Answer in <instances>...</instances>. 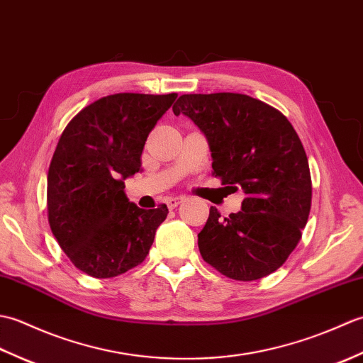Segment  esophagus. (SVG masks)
I'll return each mask as SVG.
<instances>
[{
	"instance_id": "34e87169",
	"label": "esophagus",
	"mask_w": 363,
	"mask_h": 363,
	"mask_svg": "<svg viewBox=\"0 0 363 363\" xmlns=\"http://www.w3.org/2000/svg\"><path fill=\"white\" fill-rule=\"evenodd\" d=\"M182 203V198L181 196H176V198H168L167 199V206H168V209H174V207H177Z\"/></svg>"
}]
</instances>
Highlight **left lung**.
I'll return each instance as SVG.
<instances>
[{"label":"left lung","mask_w":363,"mask_h":363,"mask_svg":"<svg viewBox=\"0 0 363 363\" xmlns=\"http://www.w3.org/2000/svg\"><path fill=\"white\" fill-rule=\"evenodd\" d=\"M173 112L206 135L215 177L245 194L242 211L226 218L211 207L198 234L203 259L235 281L272 274L296 248L312 204L296 130L274 107L242 94L182 95Z\"/></svg>","instance_id":"left-lung-1"}]
</instances>
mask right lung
Wrapping results in <instances>:
<instances>
[{
  "instance_id": "obj_1",
  "label": "right lung",
  "mask_w": 363,
  "mask_h": 363,
  "mask_svg": "<svg viewBox=\"0 0 363 363\" xmlns=\"http://www.w3.org/2000/svg\"><path fill=\"white\" fill-rule=\"evenodd\" d=\"M176 94H115L76 115L64 129L48 169V221L76 268L104 279L148 256L168 209L130 203L125 179L140 172L148 134Z\"/></svg>"
}]
</instances>
